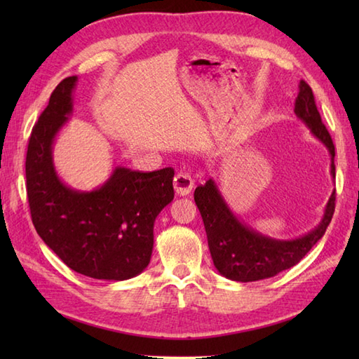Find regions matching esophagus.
<instances>
[{
	"label": "esophagus",
	"instance_id": "obj_1",
	"mask_svg": "<svg viewBox=\"0 0 359 359\" xmlns=\"http://www.w3.org/2000/svg\"><path fill=\"white\" fill-rule=\"evenodd\" d=\"M194 187V179L187 171H179L174 175V189L179 196H188Z\"/></svg>",
	"mask_w": 359,
	"mask_h": 359
}]
</instances>
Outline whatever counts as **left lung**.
<instances>
[{
	"label": "left lung",
	"mask_w": 359,
	"mask_h": 359,
	"mask_svg": "<svg viewBox=\"0 0 359 359\" xmlns=\"http://www.w3.org/2000/svg\"><path fill=\"white\" fill-rule=\"evenodd\" d=\"M294 114L307 125L310 133L325 144L330 152V174L334 177V144L316 108L313 90L306 81H299V93L294 102ZM337 193H332L324 216L315 230L301 238L279 241L255 231L241 222L220 194L216 182L196 188L194 201L207 231L212 262L222 276L238 282H253L276 276L292 269L323 238L334 212Z\"/></svg>",
	"instance_id": "left-lung-1"
}]
</instances>
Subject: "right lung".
<instances>
[{"instance_id": "obj_1", "label": "right lung", "mask_w": 359, "mask_h": 359, "mask_svg": "<svg viewBox=\"0 0 359 359\" xmlns=\"http://www.w3.org/2000/svg\"><path fill=\"white\" fill-rule=\"evenodd\" d=\"M77 80L72 75L60 81L30 134V216L46 245L69 269L94 279L126 280L151 261L156 217L174 199V170L140 172L117 166L93 191L65 185L53 166L52 144L72 114Z\"/></svg>"}]
</instances>
